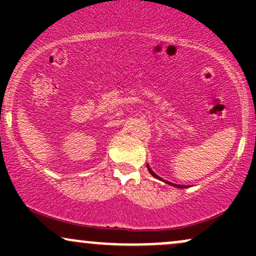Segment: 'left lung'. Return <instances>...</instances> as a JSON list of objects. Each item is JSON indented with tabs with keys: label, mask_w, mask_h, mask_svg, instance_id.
<instances>
[{
	"label": "left lung",
	"mask_w": 256,
	"mask_h": 256,
	"mask_svg": "<svg viewBox=\"0 0 256 256\" xmlns=\"http://www.w3.org/2000/svg\"><path fill=\"white\" fill-rule=\"evenodd\" d=\"M146 167H148V171H149V173H150V174L152 176V177H155V178L160 179V180L165 182V183H167V184H170V185H173V186H176V188H179V189H183V188H186V186H185V185H177V184H173V183H170V182H167V180H165V179H162V178H161V177H158V176H156V174H155V173L152 171V168H150V167H149V165H146Z\"/></svg>",
	"instance_id": "left-lung-1"
}]
</instances>
